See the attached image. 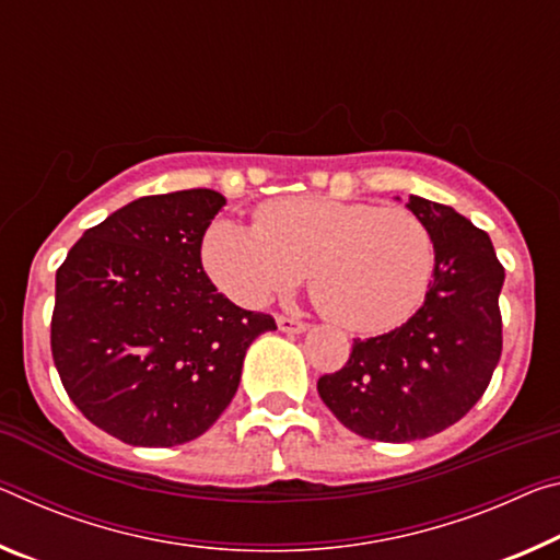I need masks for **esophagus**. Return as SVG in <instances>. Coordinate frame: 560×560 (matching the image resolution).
<instances>
[{
  "label": "esophagus",
  "mask_w": 560,
  "mask_h": 560,
  "mask_svg": "<svg viewBox=\"0 0 560 560\" xmlns=\"http://www.w3.org/2000/svg\"><path fill=\"white\" fill-rule=\"evenodd\" d=\"M277 324L283 334H304L308 324L301 322V318H294V316H279Z\"/></svg>",
  "instance_id": "esophagus-1"
}]
</instances>
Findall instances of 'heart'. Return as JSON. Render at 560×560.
<instances>
[{"label":"heart","instance_id":"1","mask_svg":"<svg viewBox=\"0 0 560 560\" xmlns=\"http://www.w3.org/2000/svg\"><path fill=\"white\" fill-rule=\"evenodd\" d=\"M203 264L244 306L296 289L308 269L316 306L349 331H386L406 322L431 287L436 246L429 226L401 207L326 197L264 203L254 226L217 219Z\"/></svg>","mask_w":560,"mask_h":560}]
</instances>
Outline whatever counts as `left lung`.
Masks as SVG:
<instances>
[{
  "label": "left lung",
  "mask_w": 560,
  "mask_h": 560,
  "mask_svg": "<svg viewBox=\"0 0 560 560\" xmlns=\"http://www.w3.org/2000/svg\"><path fill=\"white\" fill-rule=\"evenodd\" d=\"M406 209L436 246L421 308L394 331L353 341L346 366L316 384L346 429L386 443L429 439L464 419L483 396L503 343L505 271L491 238L456 209L416 194Z\"/></svg>",
  "instance_id": "left-lung-1"
}]
</instances>
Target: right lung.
<instances>
[{
  "label": "right lung",
  "instance_id": "obj_1",
  "mask_svg": "<svg viewBox=\"0 0 560 560\" xmlns=\"http://www.w3.org/2000/svg\"><path fill=\"white\" fill-rule=\"evenodd\" d=\"M224 203L214 189L141 197L84 232L57 271L61 384L129 446H179L211 429L246 349L277 328L219 294L201 269V238Z\"/></svg>",
  "mask_w": 560,
  "mask_h": 560
}]
</instances>
